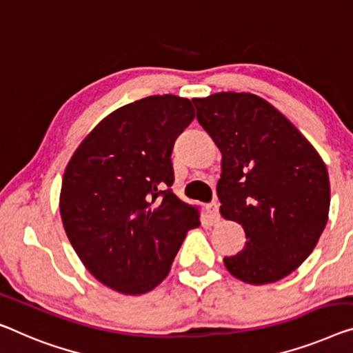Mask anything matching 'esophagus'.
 <instances>
[{"label":"esophagus","mask_w":353,"mask_h":353,"mask_svg":"<svg viewBox=\"0 0 353 353\" xmlns=\"http://www.w3.org/2000/svg\"><path fill=\"white\" fill-rule=\"evenodd\" d=\"M208 210H209V215H210V220L212 222H219L220 220V214H219V203L217 201H212L208 204Z\"/></svg>","instance_id":"esophagus-1"}]
</instances>
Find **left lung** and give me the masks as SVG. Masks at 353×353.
<instances>
[{"instance_id":"left-lung-1","label":"left lung","mask_w":353,"mask_h":353,"mask_svg":"<svg viewBox=\"0 0 353 353\" xmlns=\"http://www.w3.org/2000/svg\"><path fill=\"white\" fill-rule=\"evenodd\" d=\"M196 119L222 152L220 214L245 231L225 256L239 281H281L311 255L328 222L330 179L312 144L285 115L252 93L194 98Z\"/></svg>"}]
</instances>
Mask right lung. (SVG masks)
I'll list each match as a JSON object with an SVG mask.
<instances>
[{"instance_id":"obj_1","label":"right lung","mask_w":353,"mask_h":353,"mask_svg":"<svg viewBox=\"0 0 353 353\" xmlns=\"http://www.w3.org/2000/svg\"><path fill=\"white\" fill-rule=\"evenodd\" d=\"M192 101L155 94L114 110L82 141L63 174L60 214L83 266L123 294L168 276L196 208L171 190V154L192 123Z\"/></svg>"}]
</instances>
